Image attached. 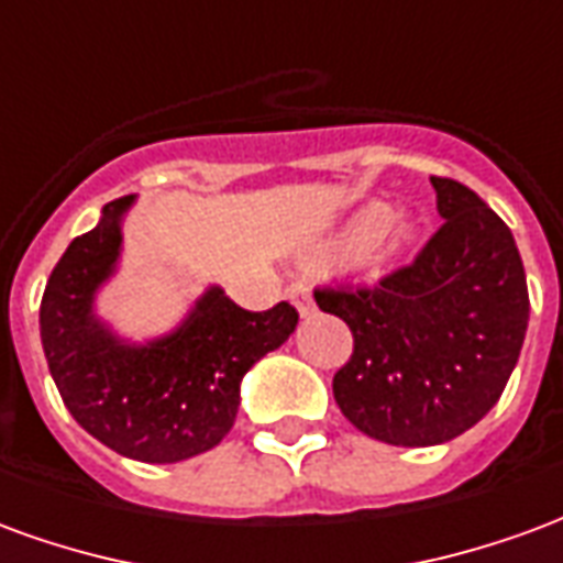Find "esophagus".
<instances>
[{
	"label": "esophagus",
	"mask_w": 563,
	"mask_h": 563,
	"mask_svg": "<svg viewBox=\"0 0 563 563\" xmlns=\"http://www.w3.org/2000/svg\"><path fill=\"white\" fill-rule=\"evenodd\" d=\"M286 298L292 301L295 310H298L301 317H310V313H313V298H310V289H307V286H289V289H286Z\"/></svg>",
	"instance_id": "esophagus-1"
}]
</instances>
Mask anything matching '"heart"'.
I'll list each match as a JSON object with an SVG mask.
<instances>
[{
	"instance_id": "obj_1",
	"label": "heart",
	"mask_w": 563,
	"mask_h": 563,
	"mask_svg": "<svg viewBox=\"0 0 563 563\" xmlns=\"http://www.w3.org/2000/svg\"><path fill=\"white\" fill-rule=\"evenodd\" d=\"M416 234H419V229H416L413 220L395 217L386 201H371L365 208L355 210L338 232H331L329 238H322L319 244L310 246L305 262L310 268H329V265L358 258L374 244H377V250H383V256L395 258L413 246Z\"/></svg>"
}]
</instances>
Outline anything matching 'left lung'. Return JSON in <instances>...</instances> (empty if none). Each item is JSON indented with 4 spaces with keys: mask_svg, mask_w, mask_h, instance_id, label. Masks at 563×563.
<instances>
[{
    "mask_svg": "<svg viewBox=\"0 0 563 563\" xmlns=\"http://www.w3.org/2000/svg\"><path fill=\"white\" fill-rule=\"evenodd\" d=\"M443 225L413 265L374 289H317L353 331L334 401L362 434L437 446L500 398L528 331V283L507 222L473 189L431 177Z\"/></svg>",
    "mask_w": 563,
    "mask_h": 563,
    "instance_id": "left-lung-1",
    "label": "left lung"
}]
</instances>
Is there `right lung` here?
Returning a JSON list of instances; mask_svg holds the SVG:
<instances>
[{
	"label": "right lung",
	"mask_w": 563,
	"mask_h": 563,
	"mask_svg": "<svg viewBox=\"0 0 563 563\" xmlns=\"http://www.w3.org/2000/svg\"><path fill=\"white\" fill-rule=\"evenodd\" d=\"M132 201H108L99 225L56 262L38 313L42 346L68 413L87 434L126 459L174 464L232 431L241 379L289 341L298 310L280 301L253 313L210 286L174 331L123 341L96 317V295L117 271Z\"/></svg>",
	"instance_id": "1"
}]
</instances>
